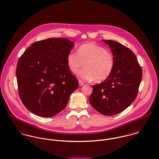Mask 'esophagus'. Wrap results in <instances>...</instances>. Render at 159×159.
Wrapping results in <instances>:
<instances>
[{
  "label": "esophagus",
  "instance_id": "obj_1",
  "mask_svg": "<svg viewBox=\"0 0 159 159\" xmlns=\"http://www.w3.org/2000/svg\"><path fill=\"white\" fill-rule=\"evenodd\" d=\"M84 85V83L81 80H79V86H82Z\"/></svg>",
  "mask_w": 159,
  "mask_h": 159
}]
</instances>
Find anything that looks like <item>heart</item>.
I'll list each match as a JSON object with an SVG mask.
<instances>
[{
    "mask_svg": "<svg viewBox=\"0 0 159 159\" xmlns=\"http://www.w3.org/2000/svg\"><path fill=\"white\" fill-rule=\"evenodd\" d=\"M67 65L73 73L80 70L78 76L85 80L100 83L106 80L112 74L115 66L113 53L105 48L94 43H86L79 47L76 52H70L67 57ZM85 64H84V63Z\"/></svg>",
    "mask_w": 159,
    "mask_h": 159,
    "instance_id": "obj_1",
    "label": "heart"
}]
</instances>
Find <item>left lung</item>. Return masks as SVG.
Here are the masks:
<instances>
[{"label": "left lung", "instance_id": "obj_1", "mask_svg": "<svg viewBox=\"0 0 159 159\" xmlns=\"http://www.w3.org/2000/svg\"><path fill=\"white\" fill-rule=\"evenodd\" d=\"M102 41L110 47L115 66L106 80L93 86L89 101L101 114L113 116L125 110L135 100L142 78V69L129 48L116 41Z\"/></svg>", "mask_w": 159, "mask_h": 159}]
</instances>
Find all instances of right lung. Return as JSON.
Returning <instances> with one entry per match:
<instances>
[{"label": "right lung", "instance_id": "add662e5", "mask_svg": "<svg viewBox=\"0 0 159 159\" xmlns=\"http://www.w3.org/2000/svg\"><path fill=\"white\" fill-rule=\"evenodd\" d=\"M74 43L64 38H48L31 45L18 60V93L33 114L52 117L62 111L78 88L67 62Z\"/></svg>", "mask_w": 159, "mask_h": 159}]
</instances>
